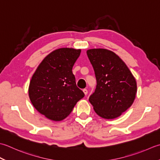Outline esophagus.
I'll use <instances>...</instances> for the list:
<instances>
[{
    "label": "esophagus",
    "instance_id": "esophagus-1",
    "mask_svg": "<svg viewBox=\"0 0 160 160\" xmlns=\"http://www.w3.org/2000/svg\"><path fill=\"white\" fill-rule=\"evenodd\" d=\"M83 92L84 94L86 95V94H88V90H87V89H83Z\"/></svg>",
    "mask_w": 160,
    "mask_h": 160
}]
</instances>
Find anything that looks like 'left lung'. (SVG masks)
<instances>
[{
	"label": "left lung",
	"instance_id": "8db88e82",
	"mask_svg": "<svg viewBox=\"0 0 160 160\" xmlns=\"http://www.w3.org/2000/svg\"><path fill=\"white\" fill-rule=\"evenodd\" d=\"M87 55L97 79L89 97L95 112L104 119L119 117L131 106L137 93L135 77L119 56L106 49H90Z\"/></svg>",
	"mask_w": 160,
	"mask_h": 160
}]
</instances>
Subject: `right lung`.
Masks as SVG:
<instances>
[{
    "label": "right lung",
    "mask_w": 160,
    "mask_h": 160,
    "mask_svg": "<svg viewBox=\"0 0 160 160\" xmlns=\"http://www.w3.org/2000/svg\"><path fill=\"white\" fill-rule=\"evenodd\" d=\"M80 54L81 50L57 49L42 61L32 77L28 90L31 102L49 119H64L85 95L72 71Z\"/></svg>",
    "instance_id": "1"
}]
</instances>
